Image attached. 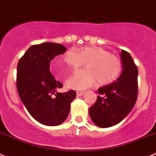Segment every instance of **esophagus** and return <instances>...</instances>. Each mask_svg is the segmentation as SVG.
<instances>
[{
    "label": "esophagus",
    "instance_id": "esophagus-1",
    "mask_svg": "<svg viewBox=\"0 0 156 156\" xmlns=\"http://www.w3.org/2000/svg\"><path fill=\"white\" fill-rule=\"evenodd\" d=\"M84 93H85V92H84V91H77L76 92V95L78 96H83V95Z\"/></svg>",
    "mask_w": 156,
    "mask_h": 156
}]
</instances>
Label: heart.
<instances>
[{"instance_id":"heart-1","label":"heart","mask_w":156,"mask_h":156,"mask_svg":"<svg viewBox=\"0 0 156 156\" xmlns=\"http://www.w3.org/2000/svg\"><path fill=\"white\" fill-rule=\"evenodd\" d=\"M63 61L73 72L87 63V69L78 71L66 80V87L71 90H86L97 82L99 85L112 83L122 70L119 57L99 47H86L80 50L69 49L63 56ZM53 66L59 75H62V70H59L60 62L55 61Z\"/></svg>"}]
</instances>
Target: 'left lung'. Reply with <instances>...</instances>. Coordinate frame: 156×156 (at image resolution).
<instances>
[{"label":"left lung","mask_w":156,"mask_h":156,"mask_svg":"<svg viewBox=\"0 0 156 156\" xmlns=\"http://www.w3.org/2000/svg\"><path fill=\"white\" fill-rule=\"evenodd\" d=\"M122 73L116 81L98 89L96 103L89 109L97 126H113L127 116L136 104L138 93V68L131 55L122 50Z\"/></svg>","instance_id":"1"}]
</instances>
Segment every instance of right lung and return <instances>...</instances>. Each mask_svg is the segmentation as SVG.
<instances>
[{"mask_svg":"<svg viewBox=\"0 0 156 156\" xmlns=\"http://www.w3.org/2000/svg\"><path fill=\"white\" fill-rule=\"evenodd\" d=\"M66 50L64 46L55 43L33 45L17 64V88L21 101L33 118L49 126L63 123L76 96L74 90L57 93L63 84L50 71V61Z\"/></svg>","mask_w":156,"mask_h":156,"instance_id":"obj_1","label":"right lung"}]
</instances>
